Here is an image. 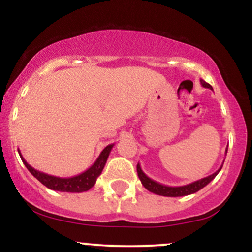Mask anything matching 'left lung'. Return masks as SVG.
I'll return each instance as SVG.
<instances>
[{
  "mask_svg": "<svg viewBox=\"0 0 252 252\" xmlns=\"http://www.w3.org/2000/svg\"><path fill=\"white\" fill-rule=\"evenodd\" d=\"M200 83H201V85L204 86V88L213 90L212 86H211L209 83L205 82V80L200 79ZM226 153H227V149H226ZM221 167L218 170H217L216 173H213V174L206 176V178L200 179V180L192 182V184L185 185V186H178V187L166 186V185H162V184H160V182L154 181L153 179H150L149 176H147L146 174H144L143 170L141 169L140 163H137V175H138V178H140L141 182H142L143 186L146 187V189H148L149 192L155 193V194H158V195H163V196H185V195L193 194V193L198 192V190L204 189V187L206 186V185H209L210 182L216 178L217 174L220 172Z\"/></svg>",
  "mask_w": 252,
  "mask_h": 252,
  "instance_id": "8db88e82",
  "label": "left lung"
}]
</instances>
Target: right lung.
Returning a JSON list of instances; mask_svg holds the SVG:
<instances>
[{"label": "right lung", "instance_id": "obj_1", "mask_svg": "<svg viewBox=\"0 0 252 252\" xmlns=\"http://www.w3.org/2000/svg\"><path fill=\"white\" fill-rule=\"evenodd\" d=\"M114 144H109L105 148L103 149V152L100 153V155L98 156L96 162L92 164L88 170L82 173V174L72 176V178H58V176H53L50 174H46V173L36 170L35 168L28 164L27 161L22 158L21 153L19 150L20 158H21L22 162L27 169L32 173V175L34 178H36L37 180L41 182L42 185H45L47 189H53V190H59V192H70V193H82L89 190L91 187L94 186L96 180L98 176L100 175L102 170L105 166L106 160H108L110 152H111Z\"/></svg>", "mask_w": 252, "mask_h": 252}]
</instances>
